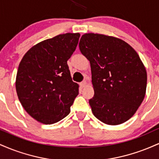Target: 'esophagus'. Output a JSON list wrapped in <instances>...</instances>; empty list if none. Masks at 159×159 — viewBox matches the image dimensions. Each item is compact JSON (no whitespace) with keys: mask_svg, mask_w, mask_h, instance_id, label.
<instances>
[{"mask_svg":"<svg viewBox=\"0 0 159 159\" xmlns=\"http://www.w3.org/2000/svg\"><path fill=\"white\" fill-rule=\"evenodd\" d=\"M86 85H87V81H85L81 82V83H80V87H81V88H84Z\"/></svg>","mask_w":159,"mask_h":159,"instance_id":"34e87169","label":"esophagus"}]
</instances>
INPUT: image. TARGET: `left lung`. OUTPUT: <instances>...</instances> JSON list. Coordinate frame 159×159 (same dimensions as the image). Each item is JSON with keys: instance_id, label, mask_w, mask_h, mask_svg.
I'll return each instance as SVG.
<instances>
[{"instance_id": "1", "label": "left lung", "mask_w": 159, "mask_h": 159, "mask_svg": "<svg viewBox=\"0 0 159 159\" xmlns=\"http://www.w3.org/2000/svg\"><path fill=\"white\" fill-rule=\"evenodd\" d=\"M79 49L90 63L93 114L107 125L126 122L135 114L147 90V70L138 53L121 39L93 33L81 36Z\"/></svg>"}]
</instances>
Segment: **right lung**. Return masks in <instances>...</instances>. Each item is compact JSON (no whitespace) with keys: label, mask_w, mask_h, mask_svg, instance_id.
Masks as SVG:
<instances>
[{"label":"right lung","mask_w":159,"mask_h":159,"mask_svg":"<svg viewBox=\"0 0 159 159\" xmlns=\"http://www.w3.org/2000/svg\"><path fill=\"white\" fill-rule=\"evenodd\" d=\"M80 34L67 33L34 45L20 62L16 89L22 107L43 124L60 121L70 113L78 95L67 61L75 50Z\"/></svg>","instance_id":"1"}]
</instances>
